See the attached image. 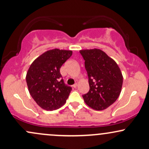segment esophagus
Wrapping results in <instances>:
<instances>
[{"instance_id":"obj_1","label":"esophagus","mask_w":149,"mask_h":149,"mask_svg":"<svg viewBox=\"0 0 149 149\" xmlns=\"http://www.w3.org/2000/svg\"><path fill=\"white\" fill-rule=\"evenodd\" d=\"M77 87H78V83H75L74 85H73V88H77Z\"/></svg>"}]
</instances>
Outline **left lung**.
I'll return each instance as SVG.
<instances>
[{
	"mask_svg": "<svg viewBox=\"0 0 149 149\" xmlns=\"http://www.w3.org/2000/svg\"><path fill=\"white\" fill-rule=\"evenodd\" d=\"M88 72L90 90L83 95L85 104L96 111H102L118 98L123 77L118 65L100 49H81Z\"/></svg>",
	"mask_w": 149,
	"mask_h": 149,
	"instance_id": "1",
	"label": "left lung"
}]
</instances>
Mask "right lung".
Returning <instances> with one entry per match:
<instances>
[{
    "label": "right lung",
    "mask_w": 149,
    "mask_h": 149,
    "mask_svg": "<svg viewBox=\"0 0 149 149\" xmlns=\"http://www.w3.org/2000/svg\"><path fill=\"white\" fill-rule=\"evenodd\" d=\"M71 55V50L49 49L31 64L26 76L28 90L42 109L56 110L66 103L71 88L61 80L60 68Z\"/></svg>",
    "instance_id": "right-lung-1"
}]
</instances>
